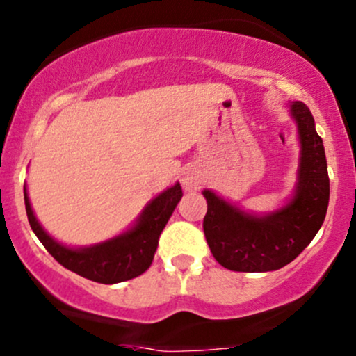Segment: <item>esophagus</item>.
<instances>
[{
	"mask_svg": "<svg viewBox=\"0 0 356 356\" xmlns=\"http://www.w3.org/2000/svg\"><path fill=\"white\" fill-rule=\"evenodd\" d=\"M182 184H184V187H186L187 191H195V189H197V186H199L197 179L192 177V175H187V177H184Z\"/></svg>",
	"mask_w": 356,
	"mask_h": 356,
	"instance_id": "obj_1",
	"label": "esophagus"
}]
</instances>
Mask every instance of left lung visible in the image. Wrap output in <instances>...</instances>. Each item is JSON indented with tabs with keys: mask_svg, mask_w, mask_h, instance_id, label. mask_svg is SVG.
Here are the masks:
<instances>
[{
	"mask_svg": "<svg viewBox=\"0 0 356 356\" xmlns=\"http://www.w3.org/2000/svg\"><path fill=\"white\" fill-rule=\"evenodd\" d=\"M289 112L296 120L301 144L291 201L271 214L254 216L212 191L202 192L207 201L202 222L206 241L216 261L231 271L266 273L286 266L312 243L325 220L330 201L325 147L303 102H293Z\"/></svg>",
	"mask_w": 356,
	"mask_h": 356,
	"instance_id": "8db88e82",
	"label": "left lung"
}]
</instances>
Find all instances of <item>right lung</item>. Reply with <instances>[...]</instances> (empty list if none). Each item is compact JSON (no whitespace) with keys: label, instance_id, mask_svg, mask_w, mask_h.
Wrapping results in <instances>:
<instances>
[{"label":"right lung","instance_id":"right-lung-1","mask_svg":"<svg viewBox=\"0 0 356 356\" xmlns=\"http://www.w3.org/2000/svg\"><path fill=\"white\" fill-rule=\"evenodd\" d=\"M23 191L30 226L47 251L61 266L102 284L122 283L140 276L149 269L155 249L159 246L161 232L164 231L167 220L182 197L181 184L177 182L147 204L132 229L93 246L73 249L63 246L50 234H47V231L40 226L38 219L35 218L26 187Z\"/></svg>","mask_w":356,"mask_h":356}]
</instances>
